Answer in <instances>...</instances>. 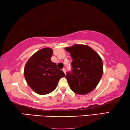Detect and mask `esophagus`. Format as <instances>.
<instances>
[{
	"label": "esophagus",
	"instance_id": "34e87169",
	"mask_svg": "<svg viewBox=\"0 0 130 130\" xmlns=\"http://www.w3.org/2000/svg\"><path fill=\"white\" fill-rule=\"evenodd\" d=\"M62 70H63V72H64V73H65V74H66V69H65V68H63V69H62Z\"/></svg>",
	"mask_w": 130,
	"mask_h": 130
}]
</instances>
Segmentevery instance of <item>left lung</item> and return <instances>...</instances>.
I'll use <instances>...</instances> for the list:
<instances>
[{
  "label": "left lung",
  "instance_id": "left-lung-1",
  "mask_svg": "<svg viewBox=\"0 0 130 130\" xmlns=\"http://www.w3.org/2000/svg\"><path fill=\"white\" fill-rule=\"evenodd\" d=\"M73 59L72 69L67 72L70 88L74 93L85 94L95 88L102 78L103 69L101 57L91 47L85 45H74L65 47Z\"/></svg>",
  "mask_w": 130,
  "mask_h": 130
}]
</instances>
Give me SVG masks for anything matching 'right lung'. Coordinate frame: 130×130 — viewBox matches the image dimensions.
I'll list each match as a JSON object with an SVG mask.
<instances>
[{"label":"right lung","instance_id":"obj_1","mask_svg":"<svg viewBox=\"0 0 130 130\" xmlns=\"http://www.w3.org/2000/svg\"><path fill=\"white\" fill-rule=\"evenodd\" d=\"M53 50L45 47L37 51L28 59L24 69L26 82L36 93L46 94L56 88L61 78L65 76L62 70L51 61Z\"/></svg>","mask_w":130,"mask_h":130}]
</instances>
